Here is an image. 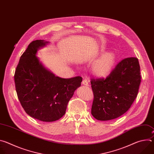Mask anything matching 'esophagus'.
Listing matches in <instances>:
<instances>
[{"label": "esophagus", "mask_w": 154, "mask_h": 154, "mask_svg": "<svg viewBox=\"0 0 154 154\" xmlns=\"http://www.w3.org/2000/svg\"><path fill=\"white\" fill-rule=\"evenodd\" d=\"M82 85L88 86H89V83H88V82L87 80L84 79V80L82 81Z\"/></svg>", "instance_id": "1"}]
</instances>
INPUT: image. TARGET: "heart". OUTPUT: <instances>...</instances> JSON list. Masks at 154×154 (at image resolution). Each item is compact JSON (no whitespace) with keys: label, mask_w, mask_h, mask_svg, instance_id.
Masks as SVG:
<instances>
[{"label":"heart","mask_w":154,"mask_h":154,"mask_svg":"<svg viewBox=\"0 0 154 154\" xmlns=\"http://www.w3.org/2000/svg\"><path fill=\"white\" fill-rule=\"evenodd\" d=\"M116 58V55L113 52H106L103 54L93 65V74L99 77L108 76L114 67Z\"/></svg>","instance_id":"heart-1"}]
</instances>
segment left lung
<instances>
[{"label": "left lung", "instance_id": "8db88e82", "mask_svg": "<svg viewBox=\"0 0 154 154\" xmlns=\"http://www.w3.org/2000/svg\"><path fill=\"white\" fill-rule=\"evenodd\" d=\"M141 78L138 58L129 57L120 61L105 79H91L93 117L109 121L124 114L137 96Z\"/></svg>", "mask_w": 154, "mask_h": 154}]
</instances>
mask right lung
<instances>
[{
    "label": "right lung",
    "instance_id": "obj_1",
    "mask_svg": "<svg viewBox=\"0 0 154 154\" xmlns=\"http://www.w3.org/2000/svg\"><path fill=\"white\" fill-rule=\"evenodd\" d=\"M49 42L35 40L21 55L14 74L18 99L25 112L44 122L60 119L75 90L81 85L80 76L62 79L46 69L36 57L38 50Z\"/></svg>",
    "mask_w": 154,
    "mask_h": 154
}]
</instances>
